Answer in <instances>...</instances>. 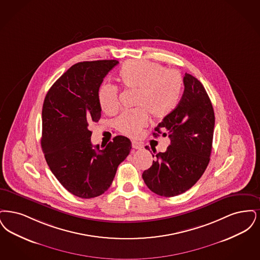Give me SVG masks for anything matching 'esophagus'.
Instances as JSON below:
<instances>
[{
    "mask_svg": "<svg viewBox=\"0 0 260 260\" xmlns=\"http://www.w3.org/2000/svg\"><path fill=\"white\" fill-rule=\"evenodd\" d=\"M132 147L135 148V149H142V148L144 147V146H143L141 143H139V142L133 141V142H132Z\"/></svg>",
    "mask_w": 260,
    "mask_h": 260,
    "instance_id": "obj_1",
    "label": "esophagus"
}]
</instances>
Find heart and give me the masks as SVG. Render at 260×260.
Here are the masks:
<instances>
[{"instance_id":"1","label":"heart","mask_w":260,"mask_h":260,"mask_svg":"<svg viewBox=\"0 0 260 260\" xmlns=\"http://www.w3.org/2000/svg\"><path fill=\"white\" fill-rule=\"evenodd\" d=\"M118 79L125 88L137 90L134 105L138 108L125 111L115 121L116 128L128 137L135 138L141 134L148 123L149 113L156 118H164L175 111L181 100V75L158 63L129 60L119 69ZM97 97L104 113L117 112L119 101L116 86L102 84Z\"/></svg>"}]
</instances>
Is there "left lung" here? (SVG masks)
<instances>
[{"label": "left lung", "instance_id": "1", "mask_svg": "<svg viewBox=\"0 0 260 260\" xmlns=\"http://www.w3.org/2000/svg\"><path fill=\"white\" fill-rule=\"evenodd\" d=\"M183 84L184 91L178 107L163 118L153 133L154 137L168 135L171 145L165 152L155 154L156 160L143 173L147 187L165 197L177 196L191 188L202 177L212 152L213 105L203 84L196 78L185 73ZM152 150L156 153L155 148Z\"/></svg>", "mask_w": 260, "mask_h": 260}]
</instances>
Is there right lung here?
<instances>
[{
	"label": "right lung",
	"mask_w": 260,
	"mask_h": 260,
	"mask_svg": "<svg viewBox=\"0 0 260 260\" xmlns=\"http://www.w3.org/2000/svg\"><path fill=\"white\" fill-rule=\"evenodd\" d=\"M116 60L79 62L65 72L45 96L42 148L46 163L72 194L89 199L111 186L118 165L131 150V142L116 136L107 146L91 144L89 125L98 122V90Z\"/></svg>",
	"instance_id": "right-lung-1"
}]
</instances>
